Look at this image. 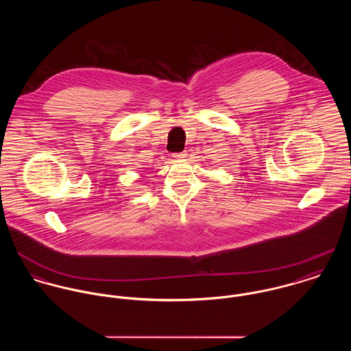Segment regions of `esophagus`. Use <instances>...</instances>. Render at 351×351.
<instances>
[{
	"label": "esophagus",
	"instance_id": "34e87169",
	"mask_svg": "<svg viewBox=\"0 0 351 351\" xmlns=\"http://www.w3.org/2000/svg\"><path fill=\"white\" fill-rule=\"evenodd\" d=\"M173 157H174V158H177V160H180V158H185V157H186V153H185V152H184V153H174V154H173Z\"/></svg>",
	"mask_w": 351,
	"mask_h": 351
}]
</instances>
